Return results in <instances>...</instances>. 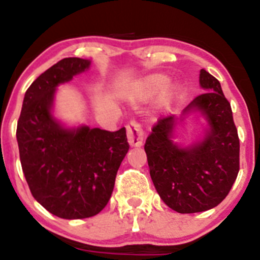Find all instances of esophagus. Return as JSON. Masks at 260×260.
I'll use <instances>...</instances> for the list:
<instances>
[{"label":"esophagus","mask_w":260,"mask_h":260,"mask_svg":"<svg viewBox=\"0 0 260 260\" xmlns=\"http://www.w3.org/2000/svg\"><path fill=\"white\" fill-rule=\"evenodd\" d=\"M143 131L141 125L136 122H129L127 124V140L131 147H141L143 145Z\"/></svg>","instance_id":"1"}]
</instances>
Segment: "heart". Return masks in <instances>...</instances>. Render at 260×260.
Masks as SVG:
<instances>
[{
	"instance_id": "b5f03b06",
	"label": "heart",
	"mask_w": 260,
	"mask_h": 260,
	"mask_svg": "<svg viewBox=\"0 0 260 260\" xmlns=\"http://www.w3.org/2000/svg\"><path fill=\"white\" fill-rule=\"evenodd\" d=\"M169 77L164 74L147 75V77H143L137 81H135L133 85L127 90L125 95H127V98L132 99V101H147V99H151L160 94L169 85ZM180 94L181 88L177 84L170 85L167 90L159 96V109L166 111V109L171 108L172 104L179 99Z\"/></svg>"
}]
</instances>
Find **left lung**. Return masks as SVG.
I'll return each mask as SVG.
<instances>
[{
  "label": "left lung",
  "instance_id": "8db88e82",
  "mask_svg": "<svg viewBox=\"0 0 260 260\" xmlns=\"http://www.w3.org/2000/svg\"><path fill=\"white\" fill-rule=\"evenodd\" d=\"M196 96L180 117L162 118L146 140L149 175L159 198L172 210L192 214L210 210L229 193L239 172V137L230 103L219 80L200 70ZM191 114L207 122L203 136L188 145L177 143L178 123Z\"/></svg>",
  "mask_w": 260,
  "mask_h": 260
}]
</instances>
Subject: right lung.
Returning a JSON list of instances; mask_svg holds the SVG:
<instances>
[{
  "instance_id": "add662e5",
  "label": "right lung",
  "mask_w": 260,
  "mask_h": 260,
  "mask_svg": "<svg viewBox=\"0 0 260 260\" xmlns=\"http://www.w3.org/2000/svg\"><path fill=\"white\" fill-rule=\"evenodd\" d=\"M91 61L65 57L26 90L17 123L21 166L31 193L61 219H85L106 208L127 154L125 128L115 132L70 127L54 114L57 86L86 72Z\"/></svg>"
}]
</instances>
